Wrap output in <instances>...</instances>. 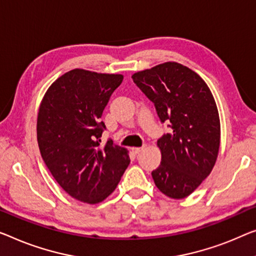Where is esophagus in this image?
I'll return each instance as SVG.
<instances>
[{
	"label": "esophagus",
	"instance_id": "esophagus-1",
	"mask_svg": "<svg viewBox=\"0 0 256 256\" xmlns=\"http://www.w3.org/2000/svg\"><path fill=\"white\" fill-rule=\"evenodd\" d=\"M144 150V147H134V148H132V150H133V152H134V154H140L141 152V150Z\"/></svg>",
	"mask_w": 256,
	"mask_h": 256
}]
</instances>
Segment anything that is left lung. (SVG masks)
<instances>
[{
    "instance_id": "1",
    "label": "left lung",
    "mask_w": 256,
    "mask_h": 256,
    "mask_svg": "<svg viewBox=\"0 0 256 256\" xmlns=\"http://www.w3.org/2000/svg\"><path fill=\"white\" fill-rule=\"evenodd\" d=\"M132 79L170 128L158 140L162 161L152 177L166 196L184 199L209 176L218 154L220 117L212 92L199 74L176 62Z\"/></svg>"
}]
</instances>
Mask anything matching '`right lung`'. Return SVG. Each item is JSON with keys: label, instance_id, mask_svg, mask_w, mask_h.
<instances>
[{"label": "right lung", "instance_id": "add662e5", "mask_svg": "<svg viewBox=\"0 0 256 256\" xmlns=\"http://www.w3.org/2000/svg\"><path fill=\"white\" fill-rule=\"evenodd\" d=\"M122 74L74 68L44 94L38 114V144L46 166L74 199L98 204L109 196L130 164L126 150L101 144L102 112Z\"/></svg>", "mask_w": 256, "mask_h": 256}]
</instances>
